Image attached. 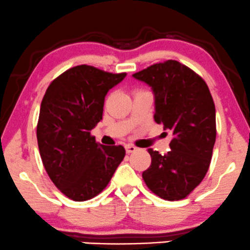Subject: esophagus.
Returning a JSON list of instances; mask_svg holds the SVG:
<instances>
[{"instance_id":"1","label":"esophagus","mask_w":250,"mask_h":250,"mask_svg":"<svg viewBox=\"0 0 250 250\" xmlns=\"http://www.w3.org/2000/svg\"><path fill=\"white\" fill-rule=\"evenodd\" d=\"M125 149H126V153L130 154V153H133V152H136L137 147H136V146H133V145H126Z\"/></svg>"}]
</instances>
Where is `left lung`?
I'll list each match as a JSON object with an SVG mask.
<instances>
[{"label": "left lung", "instance_id": "1", "mask_svg": "<svg viewBox=\"0 0 250 250\" xmlns=\"http://www.w3.org/2000/svg\"><path fill=\"white\" fill-rule=\"evenodd\" d=\"M152 87L154 120L172 132L171 151L148 149L151 166L143 172L146 186L168 201L185 199L204 180L216 138L215 105L206 82L188 66L168 60L136 72Z\"/></svg>", "mask_w": 250, "mask_h": 250}]
</instances>
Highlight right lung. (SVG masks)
<instances>
[{"label":"right lung","mask_w":250,"mask_h":250,"mask_svg":"<svg viewBox=\"0 0 250 250\" xmlns=\"http://www.w3.org/2000/svg\"><path fill=\"white\" fill-rule=\"evenodd\" d=\"M126 73L77 65L50 83L41 104L37 143L49 178L73 201L98 195L125 157L122 145L104 146L91 136L102 120L107 91Z\"/></svg>","instance_id":"add662e5"}]
</instances>
